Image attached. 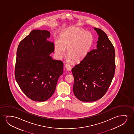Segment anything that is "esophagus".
<instances>
[{
    "mask_svg": "<svg viewBox=\"0 0 134 134\" xmlns=\"http://www.w3.org/2000/svg\"><path fill=\"white\" fill-rule=\"evenodd\" d=\"M65 67L66 69L68 70H70L71 69V66L70 65V64H65Z\"/></svg>",
    "mask_w": 134,
    "mask_h": 134,
    "instance_id": "1",
    "label": "esophagus"
}]
</instances>
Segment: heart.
Segmentation results:
<instances>
[{
	"instance_id": "1",
	"label": "heart",
	"mask_w": 134,
	"mask_h": 134,
	"mask_svg": "<svg viewBox=\"0 0 134 134\" xmlns=\"http://www.w3.org/2000/svg\"><path fill=\"white\" fill-rule=\"evenodd\" d=\"M93 42L91 32L81 28L70 27L62 32L59 41L55 42V52L59 57H62L65 53V49H67L68 59L78 62L86 57Z\"/></svg>"
}]
</instances>
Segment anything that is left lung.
<instances>
[{"mask_svg": "<svg viewBox=\"0 0 134 134\" xmlns=\"http://www.w3.org/2000/svg\"><path fill=\"white\" fill-rule=\"evenodd\" d=\"M99 36L97 48L72 69L74 78L73 92L79 100L97 101L106 94L115 70V53L113 45L103 30L94 28Z\"/></svg>", "mask_w": 134, "mask_h": 134, "instance_id": "1", "label": "left lung"}]
</instances>
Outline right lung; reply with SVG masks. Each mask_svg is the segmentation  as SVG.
Segmentation results:
<instances>
[{
	"mask_svg": "<svg viewBox=\"0 0 134 134\" xmlns=\"http://www.w3.org/2000/svg\"><path fill=\"white\" fill-rule=\"evenodd\" d=\"M47 30H34L19 44L15 64V80L28 98L44 102L53 95L59 77L63 73V63L50 56L53 43Z\"/></svg>",
	"mask_w": 134,
	"mask_h": 134,
	"instance_id": "right-lung-1",
	"label": "right lung"
}]
</instances>
